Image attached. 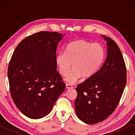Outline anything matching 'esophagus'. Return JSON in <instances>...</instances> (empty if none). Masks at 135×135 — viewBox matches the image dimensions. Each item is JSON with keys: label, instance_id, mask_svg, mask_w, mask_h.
I'll list each match as a JSON object with an SVG mask.
<instances>
[{"label": "esophagus", "instance_id": "1", "mask_svg": "<svg viewBox=\"0 0 135 135\" xmlns=\"http://www.w3.org/2000/svg\"><path fill=\"white\" fill-rule=\"evenodd\" d=\"M73 86H72V85L69 84H66V89H70V88H72Z\"/></svg>", "mask_w": 135, "mask_h": 135}]
</instances>
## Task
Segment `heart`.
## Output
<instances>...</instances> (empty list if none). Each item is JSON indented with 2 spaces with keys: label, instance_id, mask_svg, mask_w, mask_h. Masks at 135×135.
Returning a JSON list of instances; mask_svg holds the SVG:
<instances>
[{
  "label": "heart",
  "instance_id": "1",
  "mask_svg": "<svg viewBox=\"0 0 135 135\" xmlns=\"http://www.w3.org/2000/svg\"><path fill=\"white\" fill-rule=\"evenodd\" d=\"M104 55V47L101 44L79 39L68 44L66 53H58L55 63L60 73L65 76L73 62V69L65 79L66 82L72 84L82 76L84 79L93 76L102 64Z\"/></svg>",
  "mask_w": 135,
  "mask_h": 135
}]
</instances>
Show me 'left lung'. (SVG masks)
Returning a JSON list of instances; mask_svg holds the SVG:
<instances>
[{
	"mask_svg": "<svg viewBox=\"0 0 135 135\" xmlns=\"http://www.w3.org/2000/svg\"><path fill=\"white\" fill-rule=\"evenodd\" d=\"M101 37L106 41V60L98 71L76 88L75 112L79 119L88 124L102 122L114 111L127 83L120 50L111 38Z\"/></svg>",
	"mask_w": 135,
	"mask_h": 135,
	"instance_id": "obj_1",
	"label": "left lung"
}]
</instances>
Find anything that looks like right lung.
<instances>
[{
    "label": "right lung",
    "instance_id": "right-lung-1",
    "mask_svg": "<svg viewBox=\"0 0 135 135\" xmlns=\"http://www.w3.org/2000/svg\"><path fill=\"white\" fill-rule=\"evenodd\" d=\"M64 36L47 31L35 33L22 40L13 53L8 68L10 94L27 117L47 115L65 89L55 63L57 47Z\"/></svg>",
    "mask_w": 135,
    "mask_h": 135
}]
</instances>
